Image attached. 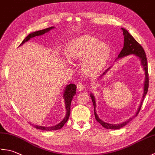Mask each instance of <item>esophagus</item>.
<instances>
[{
	"label": "esophagus",
	"instance_id": "1",
	"mask_svg": "<svg viewBox=\"0 0 155 155\" xmlns=\"http://www.w3.org/2000/svg\"><path fill=\"white\" fill-rule=\"evenodd\" d=\"M84 88H85L84 84H83L82 83H79L77 84V89H78V91H84Z\"/></svg>",
	"mask_w": 155,
	"mask_h": 155
}]
</instances>
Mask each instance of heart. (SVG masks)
Returning a JSON list of instances; mask_svg holds the SVG:
<instances>
[{"mask_svg":"<svg viewBox=\"0 0 155 155\" xmlns=\"http://www.w3.org/2000/svg\"><path fill=\"white\" fill-rule=\"evenodd\" d=\"M66 55L71 61H81V71L88 77L103 70L110 56L109 46L89 35L75 37L68 42Z\"/></svg>","mask_w":155,"mask_h":155,"instance_id":"obj_1","label":"heart"}]
</instances>
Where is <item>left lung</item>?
I'll return each instance as SVG.
<instances>
[{"label":"left lung","mask_w":155,"mask_h":155,"mask_svg":"<svg viewBox=\"0 0 155 155\" xmlns=\"http://www.w3.org/2000/svg\"><path fill=\"white\" fill-rule=\"evenodd\" d=\"M121 29L123 31L124 46H123V49L121 50L119 54L118 55V57L117 58V59L115 61L119 60L120 58L127 57V56L130 55V54L135 55L137 57L139 58V60L140 61V65L142 66L143 69L144 71V83H143V94L142 96V99H141V101H140V103L139 104V107H138V108H137L136 113L134 114V116L130 117V118H128L127 120L123 122V123H121L119 124H110V123H106V122L102 120L101 118L98 117V114H97V111H96V107H97L96 99H95L94 94L93 93H91L90 96H91L92 101H93V103L94 105V116H95V118H96V120L102 125V126L104 127L105 128H107V129H113V130L120 129V128L124 127L125 125H127L130 120H132L134 118H135L137 116V114H139V111L141 108V107H142L143 101L144 100V97H145V96H146L147 91H148V88H149V74H148L147 60V57H146V54H145V52H144V49L142 47H141V45L139 43V42H138L135 40V39L133 38V36L131 35L129 32H128L126 30V29L124 28H121ZM111 67H112L108 68L107 70L105 71L99 78H98V79L103 78V76L106 75L108 71L111 68Z\"/></svg>","instance_id":"1"}]
</instances>
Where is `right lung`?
<instances>
[{"label":"right lung","instance_id":"right-lung-1","mask_svg":"<svg viewBox=\"0 0 155 155\" xmlns=\"http://www.w3.org/2000/svg\"><path fill=\"white\" fill-rule=\"evenodd\" d=\"M54 28H55V27H51L43 29V30H41V31L31 32V33L29 34L27 37H26L24 40H23V41L21 42V44L19 45V47H21V46H22V45H24L26 42H28L32 38L43 35L45 33H47V32H48L51 30H52V29H53ZM76 90H77V87H76V85L74 84H72V83L67 84V86L64 87V90L63 91V95H62V97H63V99L64 101V103H65L66 115L64 116L63 119H62V120L58 124L54 125V126H52V127L39 126V125L34 124H31L33 125L35 128H37V129L42 130L50 131V130H56L61 129V128H62V127L64 126V124L67 123L69 117H70L71 104V102H72V98H73V97L76 94Z\"/></svg>","mask_w":155,"mask_h":155}]
</instances>
